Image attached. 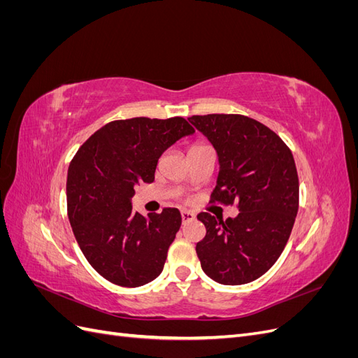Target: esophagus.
<instances>
[{
	"label": "esophagus",
	"instance_id": "34e87169",
	"mask_svg": "<svg viewBox=\"0 0 358 358\" xmlns=\"http://www.w3.org/2000/svg\"><path fill=\"white\" fill-rule=\"evenodd\" d=\"M180 216H182V222H188V221H192L194 218H196V215L189 210H182Z\"/></svg>",
	"mask_w": 358,
	"mask_h": 358
}]
</instances>
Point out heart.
Masks as SVG:
<instances>
[{
    "instance_id": "obj_1",
    "label": "heart",
    "mask_w": 358,
    "mask_h": 358,
    "mask_svg": "<svg viewBox=\"0 0 358 358\" xmlns=\"http://www.w3.org/2000/svg\"><path fill=\"white\" fill-rule=\"evenodd\" d=\"M196 146H199V145H196Z\"/></svg>"
}]
</instances>
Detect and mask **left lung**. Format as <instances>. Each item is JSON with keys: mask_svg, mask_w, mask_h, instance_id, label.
<instances>
[{"mask_svg": "<svg viewBox=\"0 0 358 358\" xmlns=\"http://www.w3.org/2000/svg\"><path fill=\"white\" fill-rule=\"evenodd\" d=\"M218 154L212 201H239L225 221L197 215L206 236L196 251L203 272L222 285L252 282L282 254L299 210V178L291 150L272 129L243 115L191 116Z\"/></svg>", "mask_w": 358, "mask_h": 358, "instance_id": "1", "label": "left lung"}]
</instances>
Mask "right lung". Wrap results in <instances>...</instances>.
Wrapping results in <instances>:
<instances>
[{
    "label": "right lung",
    "mask_w": 358,
    "mask_h": 358,
    "mask_svg": "<svg viewBox=\"0 0 358 358\" xmlns=\"http://www.w3.org/2000/svg\"><path fill=\"white\" fill-rule=\"evenodd\" d=\"M194 134L183 117H131L101 127L80 146L67 175V212L85 258L112 284L134 288L154 280L182 224L176 208L134 212L142 182H154L158 159Z\"/></svg>",
    "instance_id": "right-lung-1"
}]
</instances>
